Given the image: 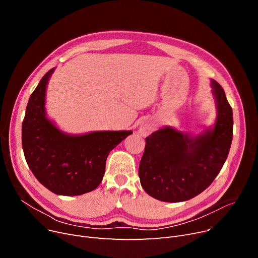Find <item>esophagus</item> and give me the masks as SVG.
<instances>
[{
	"label": "esophagus",
	"mask_w": 258,
	"mask_h": 258,
	"mask_svg": "<svg viewBox=\"0 0 258 258\" xmlns=\"http://www.w3.org/2000/svg\"><path fill=\"white\" fill-rule=\"evenodd\" d=\"M154 128H155V125L153 122L150 120H145L140 124L139 133L142 137H147L154 132Z\"/></svg>",
	"instance_id": "obj_1"
}]
</instances>
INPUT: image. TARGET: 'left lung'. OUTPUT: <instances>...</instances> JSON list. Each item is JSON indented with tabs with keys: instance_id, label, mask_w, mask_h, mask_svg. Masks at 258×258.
Listing matches in <instances>:
<instances>
[{
	"instance_id": "1",
	"label": "left lung",
	"mask_w": 258,
	"mask_h": 258,
	"mask_svg": "<svg viewBox=\"0 0 258 258\" xmlns=\"http://www.w3.org/2000/svg\"><path fill=\"white\" fill-rule=\"evenodd\" d=\"M211 87L218 110L212 128L191 136L165 126L145 139L139 178L147 195L170 203L190 200L221 171L232 142L233 115L224 89L214 79Z\"/></svg>"
}]
</instances>
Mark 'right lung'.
<instances>
[{
	"instance_id": "right-lung-1",
	"label": "right lung",
	"mask_w": 258,
	"mask_h": 258,
	"mask_svg": "<svg viewBox=\"0 0 258 258\" xmlns=\"http://www.w3.org/2000/svg\"><path fill=\"white\" fill-rule=\"evenodd\" d=\"M54 69L31 94L22 125V145L29 168L40 184L59 196H80L101 183L110 152L132 131L85 135L61 132L46 116V89Z\"/></svg>"
}]
</instances>
